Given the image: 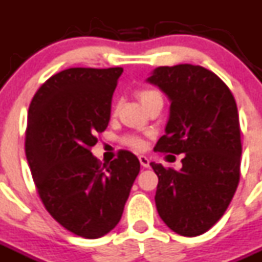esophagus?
<instances>
[{"mask_svg":"<svg viewBox=\"0 0 262 262\" xmlns=\"http://www.w3.org/2000/svg\"><path fill=\"white\" fill-rule=\"evenodd\" d=\"M138 160H140V162H141V165L144 166V168H148V166H149V158L146 157V156H140V157H138Z\"/></svg>","mask_w":262,"mask_h":262,"instance_id":"34e87169","label":"esophagus"}]
</instances>
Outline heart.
Here are the masks:
<instances>
[{
  "label": "heart",
  "instance_id": "1",
  "mask_svg": "<svg viewBox=\"0 0 262 262\" xmlns=\"http://www.w3.org/2000/svg\"><path fill=\"white\" fill-rule=\"evenodd\" d=\"M137 97L138 100L141 101V104L144 105L145 107L148 106L149 104H151L153 101L157 100V98H161V94L158 93L157 90L155 89H149V88H144V89L137 90ZM122 141L126 146L129 148L135 149V150H142L146 146V142L142 137L137 135H127L122 138Z\"/></svg>",
  "mask_w": 262,
  "mask_h": 262
}]
</instances>
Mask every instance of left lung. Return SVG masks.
<instances>
[{"label":"left lung","instance_id":"left-lung-1","mask_svg":"<svg viewBox=\"0 0 262 262\" xmlns=\"http://www.w3.org/2000/svg\"><path fill=\"white\" fill-rule=\"evenodd\" d=\"M148 81L172 101L166 133L155 149L184 153L179 172L150 162L158 177V214L173 232L200 236L224 216L238 186L243 145L236 100L217 74L199 65L160 67Z\"/></svg>","mask_w":262,"mask_h":262}]
</instances>
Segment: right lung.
<instances>
[{"mask_svg": "<svg viewBox=\"0 0 262 262\" xmlns=\"http://www.w3.org/2000/svg\"><path fill=\"white\" fill-rule=\"evenodd\" d=\"M122 68H70L39 86L28 113L25 153L45 209L83 238H98L120 221L140 161L132 151L100 162L92 155L111 120Z\"/></svg>", "mask_w": 262, "mask_h": 262, "instance_id": "right-lung-1", "label": "right lung"}]
</instances>
